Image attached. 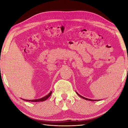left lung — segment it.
Wrapping results in <instances>:
<instances>
[{
  "instance_id": "1",
  "label": "left lung",
  "mask_w": 128,
  "mask_h": 128,
  "mask_svg": "<svg viewBox=\"0 0 128 128\" xmlns=\"http://www.w3.org/2000/svg\"><path fill=\"white\" fill-rule=\"evenodd\" d=\"M76 94H78V96H79L80 97L82 98H83V99H84V100H91V101H96V100H91V99L87 98H85V97H83V96H80V95L79 94H78L76 92Z\"/></svg>"
}]
</instances>
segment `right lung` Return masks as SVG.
<instances>
[{
    "label": "right lung",
    "mask_w": 128,
    "mask_h": 128,
    "mask_svg": "<svg viewBox=\"0 0 128 128\" xmlns=\"http://www.w3.org/2000/svg\"><path fill=\"white\" fill-rule=\"evenodd\" d=\"M51 94H52V91H50V93H49L47 95H46V96L41 98L37 99V100H26L23 99V100H26V101H31V102H42V101H44V100H46L47 98H48L50 96Z\"/></svg>",
    "instance_id": "add662e5"
}]
</instances>
